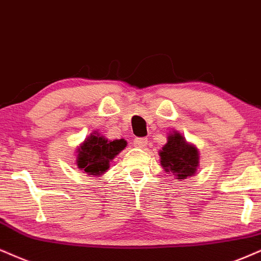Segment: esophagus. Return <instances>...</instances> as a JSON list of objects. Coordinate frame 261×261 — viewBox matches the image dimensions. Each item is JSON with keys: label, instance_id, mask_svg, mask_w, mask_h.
<instances>
[{"label": "esophagus", "instance_id": "obj_1", "mask_svg": "<svg viewBox=\"0 0 261 261\" xmlns=\"http://www.w3.org/2000/svg\"><path fill=\"white\" fill-rule=\"evenodd\" d=\"M146 145H147L146 138H136V139H134V146L145 147Z\"/></svg>", "mask_w": 261, "mask_h": 261}]
</instances>
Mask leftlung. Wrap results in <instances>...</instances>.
I'll return each mask as SVG.
<instances>
[{
	"mask_svg": "<svg viewBox=\"0 0 261 261\" xmlns=\"http://www.w3.org/2000/svg\"><path fill=\"white\" fill-rule=\"evenodd\" d=\"M161 165L166 172H173L178 179H186L195 174L198 166V152L189 145L179 133L170 134L168 141L160 151Z\"/></svg>",
	"mask_w": 261,
	"mask_h": 261,
	"instance_id": "left-lung-1",
	"label": "left lung"
}]
</instances>
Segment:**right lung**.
Instances as JSON below:
<instances>
[{
    "label": "right lung",
    "mask_w": 261,
    "mask_h": 261,
    "mask_svg": "<svg viewBox=\"0 0 261 261\" xmlns=\"http://www.w3.org/2000/svg\"><path fill=\"white\" fill-rule=\"evenodd\" d=\"M127 145L124 139L108 140L99 134L93 133L79 147L77 166L91 175L104 174L109 168V163L118 152Z\"/></svg>",
    "instance_id": "1"
}]
</instances>
